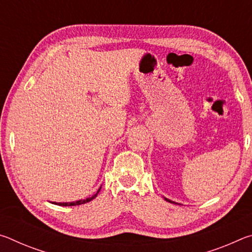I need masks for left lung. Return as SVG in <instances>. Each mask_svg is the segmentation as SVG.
I'll use <instances>...</instances> for the list:
<instances>
[{
    "label": "left lung",
    "mask_w": 252,
    "mask_h": 252,
    "mask_svg": "<svg viewBox=\"0 0 252 252\" xmlns=\"http://www.w3.org/2000/svg\"><path fill=\"white\" fill-rule=\"evenodd\" d=\"M164 200H165V201H168V202H171V203H174V204H180V203H178V202H174V201H172V200H170V199L165 198V197H164Z\"/></svg>",
    "instance_id": "obj_1"
}]
</instances>
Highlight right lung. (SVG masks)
Returning a JSON list of instances; mask_svg holds the SVG:
<instances>
[{
  "instance_id": "1",
  "label": "right lung",
  "mask_w": 252,
  "mask_h": 252,
  "mask_svg": "<svg viewBox=\"0 0 252 252\" xmlns=\"http://www.w3.org/2000/svg\"><path fill=\"white\" fill-rule=\"evenodd\" d=\"M101 189V187L99 188V190L96 191V192L91 195V197H89L87 199H81V200H76V201H72V202H52L53 204H58V206H62V207H70V206H79V204H83V203H87V202H90L91 200L94 199L97 193H99V191Z\"/></svg>"
}]
</instances>
